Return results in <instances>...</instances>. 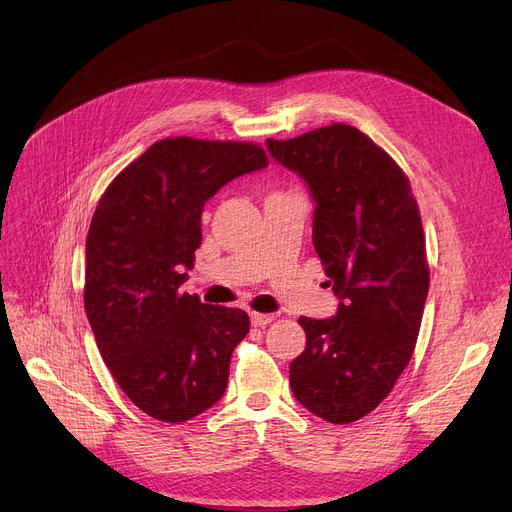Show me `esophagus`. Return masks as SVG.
I'll use <instances>...</instances> for the list:
<instances>
[{"mask_svg": "<svg viewBox=\"0 0 512 512\" xmlns=\"http://www.w3.org/2000/svg\"><path fill=\"white\" fill-rule=\"evenodd\" d=\"M251 321L255 328H265L267 324H272L274 315H267V313H251Z\"/></svg>", "mask_w": 512, "mask_h": 512, "instance_id": "34e87169", "label": "esophagus"}]
</instances>
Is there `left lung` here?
I'll return each mask as SVG.
<instances>
[{
  "label": "left lung",
  "instance_id": "1",
  "mask_svg": "<svg viewBox=\"0 0 512 512\" xmlns=\"http://www.w3.org/2000/svg\"><path fill=\"white\" fill-rule=\"evenodd\" d=\"M267 149L309 184L313 245L342 299L330 319L301 317L305 351L290 388L330 423H353L409 365L429 288L421 213L407 174L367 134L330 124Z\"/></svg>",
  "mask_w": 512,
  "mask_h": 512
}]
</instances>
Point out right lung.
I'll list each match as a JSON object with an SVG mask.
<instances>
[{
	"mask_svg": "<svg viewBox=\"0 0 512 512\" xmlns=\"http://www.w3.org/2000/svg\"><path fill=\"white\" fill-rule=\"evenodd\" d=\"M267 166L259 143L170 137L128 164L101 195L87 236L85 311L122 392L153 419L182 423L218 402L242 309L180 292L201 247V213L236 176Z\"/></svg>",
	"mask_w": 512,
	"mask_h": 512,
	"instance_id": "obj_1",
	"label": "right lung"
}]
</instances>
